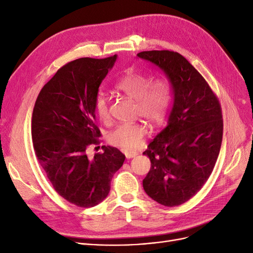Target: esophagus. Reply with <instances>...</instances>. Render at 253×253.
<instances>
[{
	"instance_id": "1",
	"label": "esophagus",
	"mask_w": 253,
	"mask_h": 253,
	"mask_svg": "<svg viewBox=\"0 0 253 253\" xmlns=\"http://www.w3.org/2000/svg\"><path fill=\"white\" fill-rule=\"evenodd\" d=\"M125 155L127 159H131V158H134L138 155V153L137 152H125Z\"/></svg>"
}]
</instances>
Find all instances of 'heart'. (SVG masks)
Wrapping results in <instances>:
<instances>
[{
    "mask_svg": "<svg viewBox=\"0 0 253 253\" xmlns=\"http://www.w3.org/2000/svg\"><path fill=\"white\" fill-rule=\"evenodd\" d=\"M136 73H127L115 85L119 93L135 101V114L147 121L152 127L164 125L171 105V88L166 81H155ZM96 116L108 121L110 118L106 98L98 94L94 100ZM147 128L141 124H124L115 127L108 135V141L114 147L126 151L138 148L142 142Z\"/></svg>",
    "mask_w": 253,
    "mask_h": 253,
    "instance_id": "b5f03b06",
    "label": "heart"
}]
</instances>
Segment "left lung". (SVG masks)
<instances>
[{
    "instance_id": "left-lung-1",
    "label": "left lung",
    "mask_w": 253,
    "mask_h": 253,
    "mask_svg": "<svg viewBox=\"0 0 253 253\" xmlns=\"http://www.w3.org/2000/svg\"><path fill=\"white\" fill-rule=\"evenodd\" d=\"M169 80L173 105L168 125L143 152L151 169L142 180L152 200L167 207L189 201L208 180L223 139L216 96L189 61L170 50L137 53Z\"/></svg>"
}]
</instances>
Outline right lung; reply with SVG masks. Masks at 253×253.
Listing matches in <instances>:
<instances>
[{"label": "right lung", "instance_id": "right-lung-1", "mask_svg": "<svg viewBox=\"0 0 253 253\" xmlns=\"http://www.w3.org/2000/svg\"><path fill=\"white\" fill-rule=\"evenodd\" d=\"M116 60L117 55L72 61L45 84L35 103L32 137L38 162L58 194L81 208L105 200L126 159L110 145L87 155L88 145L101 136L95 125V97Z\"/></svg>", "mask_w": 253, "mask_h": 253}]
</instances>
